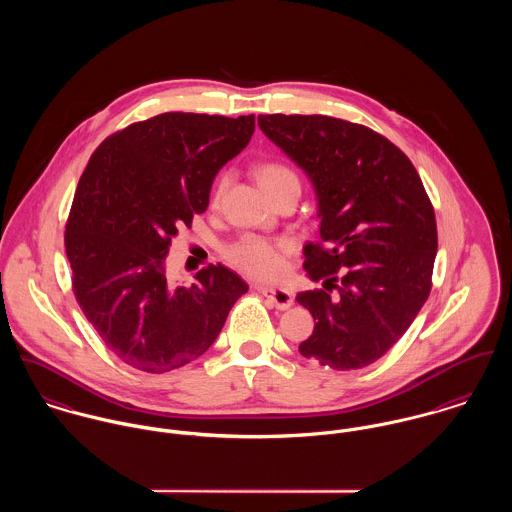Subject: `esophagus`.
Returning a JSON list of instances; mask_svg holds the SVG:
<instances>
[{
	"mask_svg": "<svg viewBox=\"0 0 512 512\" xmlns=\"http://www.w3.org/2000/svg\"><path fill=\"white\" fill-rule=\"evenodd\" d=\"M258 292L262 293L264 297H268L278 309H290L293 305V295L292 292H288V290H276V288H268V286H258L256 288Z\"/></svg>",
	"mask_w": 512,
	"mask_h": 512,
	"instance_id": "obj_1",
	"label": "esophagus"
}]
</instances>
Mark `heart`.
Listing matches in <instances>:
<instances>
[{"instance_id": "heart-1", "label": "heart", "mask_w": 512, "mask_h": 512, "mask_svg": "<svg viewBox=\"0 0 512 512\" xmlns=\"http://www.w3.org/2000/svg\"><path fill=\"white\" fill-rule=\"evenodd\" d=\"M256 177H258L262 189L270 197H276L278 193H282L286 189H301L297 173L293 171L292 167L278 163V161L262 163L256 169ZM226 183H228V177L224 175L217 185L215 201H219L222 197ZM292 250L293 244L290 240H268L262 236L246 234L226 248V258L234 268H238L242 274H246L254 280L276 282L286 274V270H288L286 258Z\"/></svg>"}]
</instances>
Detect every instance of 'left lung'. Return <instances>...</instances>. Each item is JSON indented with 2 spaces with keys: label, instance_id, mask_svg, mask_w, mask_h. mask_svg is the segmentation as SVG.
<instances>
[{
  "label": "left lung",
  "instance_id": "1",
  "mask_svg": "<svg viewBox=\"0 0 512 512\" xmlns=\"http://www.w3.org/2000/svg\"><path fill=\"white\" fill-rule=\"evenodd\" d=\"M258 126L317 195L321 238L305 244L303 268L323 290L295 297L315 319L299 353L333 370L372 365L432 290L438 228L422 179L404 151L361 124L266 114Z\"/></svg>",
  "mask_w": 512,
  "mask_h": 512
}]
</instances>
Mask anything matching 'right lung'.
Wrapping results in <instances>:
<instances>
[{
    "label": "right lung",
    "instance_id": "obj_1",
    "mask_svg": "<svg viewBox=\"0 0 512 512\" xmlns=\"http://www.w3.org/2000/svg\"><path fill=\"white\" fill-rule=\"evenodd\" d=\"M254 114L165 112L92 153L65 230L76 301L126 365L161 374L199 359L219 337L246 282L222 264L191 286L171 284L165 258L177 228L209 207L220 167L248 146Z\"/></svg>",
    "mask_w": 512,
    "mask_h": 512
}]
</instances>
